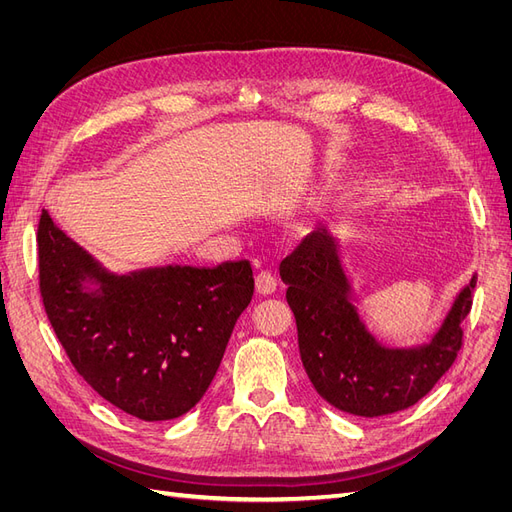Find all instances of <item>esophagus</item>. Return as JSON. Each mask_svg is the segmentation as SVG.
<instances>
[{"mask_svg":"<svg viewBox=\"0 0 512 512\" xmlns=\"http://www.w3.org/2000/svg\"><path fill=\"white\" fill-rule=\"evenodd\" d=\"M256 290H258V294H265V297L267 294H273L277 290L275 275L269 271H260L256 277Z\"/></svg>","mask_w":512,"mask_h":512,"instance_id":"34e87169","label":"esophagus"}]
</instances>
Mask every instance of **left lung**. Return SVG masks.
Masks as SVG:
<instances>
[{"label":"left lung","mask_w":512,"mask_h":512,"mask_svg":"<svg viewBox=\"0 0 512 512\" xmlns=\"http://www.w3.org/2000/svg\"><path fill=\"white\" fill-rule=\"evenodd\" d=\"M339 245V235L318 228L280 265L303 367L318 395L337 410L365 418L401 412L455 363L478 275L459 288L425 342L391 344L367 327Z\"/></svg>","instance_id":"obj_1"}]
</instances>
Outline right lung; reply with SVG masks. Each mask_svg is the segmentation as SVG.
Here are the masks:
<instances>
[{
  "label": "right lung",
  "mask_w": 512,
  "mask_h": 512,
  "mask_svg": "<svg viewBox=\"0 0 512 512\" xmlns=\"http://www.w3.org/2000/svg\"><path fill=\"white\" fill-rule=\"evenodd\" d=\"M38 258L46 316L72 365L98 395L147 423L179 418L203 399L254 297L247 260L115 273L46 209Z\"/></svg>",
  "instance_id": "obj_1"
}]
</instances>
